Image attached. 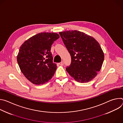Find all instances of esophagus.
I'll list each match as a JSON object with an SVG mask.
<instances>
[{
    "label": "esophagus",
    "instance_id": "esophagus-1",
    "mask_svg": "<svg viewBox=\"0 0 123 123\" xmlns=\"http://www.w3.org/2000/svg\"><path fill=\"white\" fill-rule=\"evenodd\" d=\"M58 64H59V65H60V66H63V65H64V62H63V61H62V62H61L60 63H58Z\"/></svg>",
    "mask_w": 123,
    "mask_h": 123
}]
</instances>
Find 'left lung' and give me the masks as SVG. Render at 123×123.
Here are the masks:
<instances>
[{"instance_id":"left-lung-1","label":"left lung","mask_w":123,"mask_h":123,"mask_svg":"<svg viewBox=\"0 0 123 123\" xmlns=\"http://www.w3.org/2000/svg\"><path fill=\"white\" fill-rule=\"evenodd\" d=\"M59 34L72 58L67 72L78 82L92 81L100 71L104 60L99 43L93 37L76 30L61 31Z\"/></svg>"}]
</instances>
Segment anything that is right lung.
Instances as JSON below:
<instances>
[{
    "mask_svg": "<svg viewBox=\"0 0 123 123\" xmlns=\"http://www.w3.org/2000/svg\"><path fill=\"white\" fill-rule=\"evenodd\" d=\"M59 37L55 32H40L26 40L20 47L17 63L22 74L32 84H44L54 75L57 65L52 61L50 49Z\"/></svg>",
    "mask_w": 123,
    "mask_h": 123,
    "instance_id": "add662e5",
    "label": "right lung"
}]
</instances>
